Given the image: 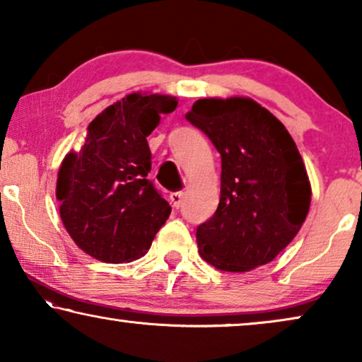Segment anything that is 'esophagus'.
I'll return each instance as SVG.
<instances>
[{
  "instance_id": "34e87169",
  "label": "esophagus",
  "mask_w": 362,
  "mask_h": 362,
  "mask_svg": "<svg viewBox=\"0 0 362 362\" xmlns=\"http://www.w3.org/2000/svg\"><path fill=\"white\" fill-rule=\"evenodd\" d=\"M170 199H171L173 206H175L176 209H180L181 204H182V199H185V192H182V191L171 192V194H170Z\"/></svg>"
}]
</instances>
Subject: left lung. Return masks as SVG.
<instances>
[{
  "mask_svg": "<svg viewBox=\"0 0 362 362\" xmlns=\"http://www.w3.org/2000/svg\"><path fill=\"white\" fill-rule=\"evenodd\" d=\"M186 119L222 156L218 207L197 227L199 255L228 272L271 263L294 240L310 209V180L294 139L246 96L197 99Z\"/></svg>",
  "mask_w": 362,
  "mask_h": 362,
  "instance_id": "8db88e82",
  "label": "left lung"
}]
</instances>
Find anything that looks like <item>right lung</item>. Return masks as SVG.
<instances>
[{"label": "right lung", "mask_w": 362, "mask_h": 362, "mask_svg": "<svg viewBox=\"0 0 362 362\" xmlns=\"http://www.w3.org/2000/svg\"><path fill=\"white\" fill-rule=\"evenodd\" d=\"M177 98L130 93L91 120L80 151H68L57 175L60 218L73 242L104 263H130L150 250L170 204L148 177L146 137Z\"/></svg>", "instance_id": "right-lung-1"}]
</instances>
